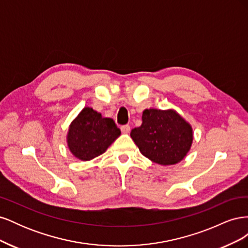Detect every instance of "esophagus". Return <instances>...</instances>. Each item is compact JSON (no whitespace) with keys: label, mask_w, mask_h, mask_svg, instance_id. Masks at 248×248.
Masks as SVG:
<instances>
[{"label":"esophagus","mask_w":248,"mask_h":248,"mask_svg":"<svg viewBox=\"0 0 248 248\" xmlns=\"http://www.w3.org/2000/svg\"><path fill=\"white\" fill-rule=\"evenodd\" d=\"M121 131H122V133H124V134L129 133V131H130V126H129V125H123V126H121Z\"/></svg>","instance_id":"34e87169"}]
</instances>
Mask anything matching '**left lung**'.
<instances>
[{
	"label": "left lung",
	"instance_id": "8db88e82",
	"mask_svg": "<svg viewBox=\"0 0 248 248\" xmlns=\"http://www.w3.org/2000/svg\"><path fill=\"white\" fill-rule=\"evenodd\" d=\"M141 125L130 132L140 152L161 166H172L184 159L193 140L191 125L172 109L148 108Z\"/></svg>",
	"mask_w": 248,
	"mask_h": 248
}]
</instances>
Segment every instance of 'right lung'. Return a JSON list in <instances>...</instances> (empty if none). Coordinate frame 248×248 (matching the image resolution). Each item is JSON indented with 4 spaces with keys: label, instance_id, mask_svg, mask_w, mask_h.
Returning a JSON list of instances; mask_svg holds the SVG:
<instances>
[{
    "label": "right lung",
    "instance_id": "add662e5",
    "mask_svg": "<svg viewBox=\"0 0 248 248\" xmlns=\"http://www.w3.org/2000/svg\"><path fill=\"white\" fill-rule=\"evenodd\" d=\"M120 134L114 120L86 107L70 123L66 140L76 158L89 161L106 152Z\"/></svg>",
    "mask_w": 248,
    "mask_h": 248
}]
</instances>
